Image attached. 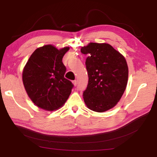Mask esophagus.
I'll return each instance as SVG.
<instances>
[{
    "instance_id": "1",
    "label": "esophagus",
    "mask_w": 157,
    "mask_h": 157,
    "mask_svg": "<svg viewBox=\"0 0 157 157\" xmlns=\"http://www.w3.org/2000/svg\"><path fill=\"white\" fill-rule=\"evenodd\" d=\"M73 84L74 86H77V84H78V81H77V80H74V81H73Z\"/></svg>"
}]
</instances>
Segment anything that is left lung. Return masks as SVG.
Listing matches in <instances>:
<instances>
[{
  "instance_id": "8db88e82",
  "label": "left lung",
  "mask_w": 157,
  "mask_h": 157,
  "mask_svg": "<svg viewBox=\"0 0 157 157\" xmlns=\"http://www.w3.org/2000/svg\"><path fill=\"white\" fill-rule=\"evenodd\" d=\"M81 52L88 55L85 62L89 75L83 94L85 104L96 112L111 109L125 91L129 73L125 58L106 43H89L81 48Z\"/></svg>"
}]
</instances>
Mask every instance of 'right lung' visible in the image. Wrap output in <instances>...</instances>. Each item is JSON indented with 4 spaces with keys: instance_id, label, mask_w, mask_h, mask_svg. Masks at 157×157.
Masks as SVG:
<instances>
[{
    "instance_id": "obj_1",
    "label": "right lung",
    "mask_w": 157,
    "mask_h": 157,
    "mask_svg": "<svg viewBox=\"0 0 157 157\" xmlns=\"http://www.w3.org/2000/svg\"><path fill=\"white\" fill-rule=\"evenodd\" d=\"M70 49L58 50L52 45L38 48L29 58L23 71V83L27 94L37 107L52 111L65 104L73 84L64 78L66 68L62 62Z\"/></svg>"
}]
</instances>
